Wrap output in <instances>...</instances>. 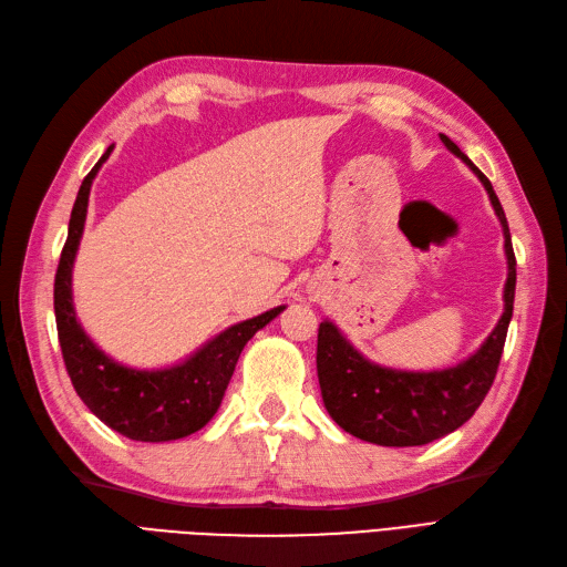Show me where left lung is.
Instances as JSON below:
<instances>
[{
	"mask_svg": "<svg viewBox=\"0 0 567 567\" xmlns=\"http://www.w3.org/2000/svg\"><path fill=\"white\" fill-rule=\"evenodd\" d=\"M442 144L466 163L487 188L492 208L502 221L508 277L504 286V315L494 331L461 364L442 371H400L369 362L359 354L333 321L319 323L317 373L323 406L342 431L381 447H419L454 433L466 423L489 392L504 352L508 321L516 298V255L508 221L489 179L468 161L450 136Z\"/></svg>",
	"mask_w": 567,
	"mask_h": 567,
	"instance_id": "8db88e82",
	"label": "left lung"
}]
</instances>
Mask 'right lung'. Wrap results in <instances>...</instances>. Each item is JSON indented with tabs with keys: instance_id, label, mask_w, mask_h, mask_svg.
I'll use <instances>...</instances> for the list:
<instances>
[{
	"instance_id": "right-lung-1",
	"label": "right lung",
	"mask_w": 567,
	"mask_h": 567,
	"mask_svg": "<svg viewBox=\"0 0 567 567\" xmlns=\"http://www.w3.org/2000/svg\"><path fill=\"white\" fill-rule=\"evenodd\" d=\"M111 151L113 146L106 148L92 173L82 179L68 221V238L54 281L59 342L75 392L99 421L136 442H169L200 431L217 414L246 342L286 307L279 305L260 317L229 326L186 362L167 369H130L101 352L75 317L73 262L87 219L92 182Z\"/></svg>"
}]
</instances>
